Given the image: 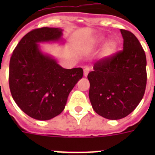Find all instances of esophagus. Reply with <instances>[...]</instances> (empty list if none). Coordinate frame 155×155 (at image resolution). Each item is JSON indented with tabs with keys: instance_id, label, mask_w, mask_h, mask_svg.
Returning a JSON list of instances; mask_svg holds the SVG:
<instances>
[{
	"instance_id": "esophagus-1",
	"label": "esophagus",
	"mask_w": 155,
	"mask_h": 155,
	"mask_svg": "<svg viewBox=\"0 0 155 155\" xmlns=\"http://www.w3.org/2000/svg\"><path fill=\"white\" fill-rule=\"evenodd\" d=\"M90 68L88 67H85L84 69V75L85 77H87V75H88V73H89Z\"/></svg>"
}]
</instances>
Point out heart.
<instances>
[{"label":"heart","mask_w":155,"mask_h":155,"mask_svg":"<svg viewBox=\"0 0 155 155\" xmlns=\"http://www.w3.org/2000/svg\"><path fill=\"white\" fill-rule=\"evenodd\" d=\"M107 40V37L104 35H100L97 36L92 42V46L95 47H98L100 46L103 45ZM120 46V42L119 40L113 38L111 39H108L104 45L103 46L101 51V58L104 59H108L113 57L118 51Z\"/></svg>","instance_id":"obj_1"}]
</instances>
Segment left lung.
<instances>
[{
    "label": "left lung",
    "mask_w": 155,
    "mask_h": 155,
    "mask_svg": "<svg viewBox=\"0 0 155 155\" xmlns=\"http://www.w3.org/2000/svg\"><path fill=\"white\" fill-rule=\"evenodd\" d=\"M123 50L101 59L87 75L89 99L97 114L109 120L125 117L134 110L147 86V58L136 36L120 30Z\"/></svg>",
    "instance_id": "left-lung-1"
}]
</instances>
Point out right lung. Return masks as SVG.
Wrapping results in <instances>:
<instances>
[{
  "label": "right lung",
  "instance_id": "right-lung-1",
  "mask_svg": "<svg viewBox=\"0 0 155 155\" xmlns=\"http://www.w3.org/2000/svg\"><path fill=\"white\" fill-rule=\"evenodd\" d=\"M60 28L31 30L18 42L9 62L8 84L14 101L36 120H47L60 114L69 93L83 77L81 68L65 69L40 50L39 42L62 39Z\"/></svg>",
  "mask_w": 155,
  "mask_h": 155
}]
</instances>
